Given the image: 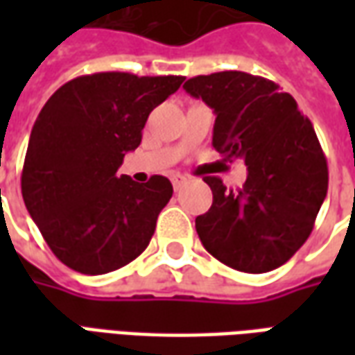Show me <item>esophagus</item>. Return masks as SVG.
<instances>
[{
	"label": "esophagus",
	"mask_w": 355,
	"mask_h": 355,
	"mask_svg": "<svg viewBox=\"0 0 355 355\" xmlns=\"http://www.w3.org/2000/svg\"><path fill=\"white\" fill-rule=\"evenodd\" d=\"M186 184H188V178L186 177H180V175L173 177V188H175V190H180V188Z\"/></svg>",
	"instance_id": "esophagus-1"
}]
</instances>
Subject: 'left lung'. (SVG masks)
I'll list each match as a JSON object with an SVG mask.
<instances>
[{"instance_id": "8db88e82", "label": "left lung", "mask_w": 355, "mask_h": 355, "mask_svg": "<svg viewBox=\"0 0 355 355\" xmlns=\"http://www.w3.org/2000/svg\"><path fill=\"white\" fill-rule=\"evenodd\" d=\"M184 89L215 110L213 148L226 159L241 157L249 171L239 190L205 177L213 205L196 218L201 243L239 272L279 268L304 245L327 196V159L312 121L261 76H196Z\"/></svg>"}]
</instances>
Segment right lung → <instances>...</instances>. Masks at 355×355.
Returning <instances> with one entry per match:
<instances>
[{
  "label": "right lung",
  "mask_w": 355,
  "mask_h": 355,
  "mask_svg": "<svg viewBox=\"0 0 355 355\" xmlns=\"http://www.w3.org/2000/svg\"><path fill=\"white\" fill-rule=\"evenodd\" d=\"M182 76L98 72L57 89L35 119L22 167V198L58 261L87 275L135 261L169 203V178L117 177L139 148L150 112Z\"/></svg>",
  "instance_id": "obj_1"
}]
</instances>
